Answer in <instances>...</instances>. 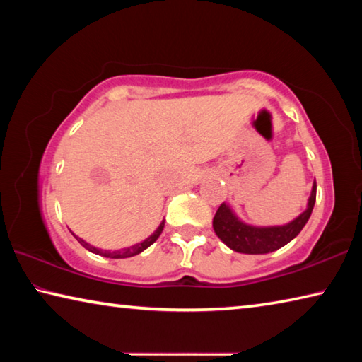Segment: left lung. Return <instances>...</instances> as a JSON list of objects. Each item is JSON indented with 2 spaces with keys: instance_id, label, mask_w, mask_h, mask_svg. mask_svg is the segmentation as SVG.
Listing matches in <instances>:
<instances>
[{
  "instance_id": "8db88e82",
  "label": "left lung",
  "mask_w": 362,
  "mask_h": 362,
  "mask_svg": "<svg viewBox=\"0 0 362 362\" xmlns=\"http://www.w3.org/2000/svg\"><path fill=\"white\" fill-rule=\"evenodd\" d=\"M316 201V182L311 189V196L308 199V207L303 214L292 220L291 223L283 226H268V228H257L243 223L238 220L235 214L230 211V207L225 203L218 206V209L214 216V230L216 235L222 240L230 249L241 254H268L273 250H278L287 243L292 241L303 226L308 222L311 211L315 207Z\"/></svg>"
}]
</instances>
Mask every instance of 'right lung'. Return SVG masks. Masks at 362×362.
Returning a JSON list of instances; mask_svg holds the SVG:
<instances>
[{
    "label": "right lung",
    "mask_w": 362,
    "mask_h": 362,
    "mask_svg": "<svg viewBox=\"0 0 362 362\" xmlns=\"http://www.w3.org/2000/svg\"><path fill=\"white\" fill-rule=\"evenodd\" d=\"M163 228H164V222L158 226V230L153 233V235L150 236V238H146V240L144 241V243H140V244H136V246H132V247H127V249H121V250H113V252H110V250H102V249H97V247H94V246H90V244H88L86 241H83V240H79L78 236H75L76 240L79 241V244H81L83 247H86L88 250H90V252H94V254H97V255H103V257H108V259H126V257H134V255H137V254H140L142 252V250H145L146 247H150L153 243H155L158 238H159V235H161L163 233Z\"/></svg>",
    "instance_id": "add662e5"
}]
</instances>
